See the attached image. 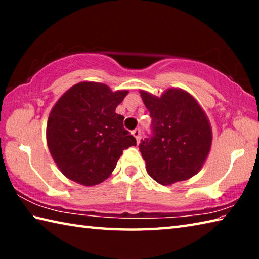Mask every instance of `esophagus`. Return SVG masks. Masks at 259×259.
Masks as SVG:
<instances>
[{
  "label": "esophagus",
  "mask_w": 259,
  "mask_h": 259,
  "mask_svg": "<svg viewBox=\"0 0 259 259\" xmlns=\"http://www.w3.org/2000/svg\"><path fill=\"white\" fill-rule=\"evenodd\" d=\"M140 133H142V131H140L139 128L135 129V130L133 131V135L135 136V138H136V140H137V143H139V140H140Z\"/></svg>",
  "instance_id": "obj_1"
}]
</instances>
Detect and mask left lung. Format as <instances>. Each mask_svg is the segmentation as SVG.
<instances>
[{
  "instance_id": "left-lung-1",
  "label": "left lung",
  "mask_w": 259,
  "mask_h": 259,
  "mask_svg": "<svg viewBox=\"0 0 259 259\" xmlns=\"http://www.w3.org/2000/svg\"><path fill=\"white\" fill-rule=\"evenodd\" d=\"M152 117L151 134L139 151L147 174L162 185L186 181L202 168L211 146V128L203 109L186 91L169 89L155 97L140 93Z\"/></svg>"
}]
</instances>
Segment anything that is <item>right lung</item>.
<instances>
[{
    "label": "right lung",
    "instance_id": "add662e5",
    "mask_svg": "<svg viewBox=\"0 0 259 259\" xmlns=\"http://www.w3.org/2000/svg\"><path fill=\"white\" fill-rule=\"evenodd\" d=\"M128 91L96 82L77 83L56 103L47 124L52 157L67 178L85 186L104 182L123 150L136 146L115 108Z\"/></svg>",
    "mask_w": 259,
    "mask_h": 259
}]
</instances>
